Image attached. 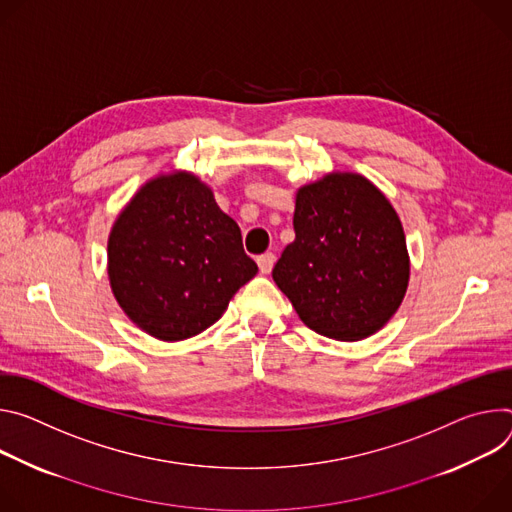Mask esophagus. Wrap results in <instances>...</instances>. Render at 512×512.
Instances as JSON below:
<instances>
[{
    "label": "esophagus",
    "instance_id": "1",
    "mask_svg": "<svg viewBox=\"0 0 512 512\" xmlns=\"http://www.w3.org/2000/svg\"><path fill=\"white\" fill-rule=\"evenodd\" d=\"M274 260H276V256H274L272 252H264V254H260V256L256 258L260 272H262V274H268V272L272 270V266H274Z\"/></svg>",
    "mask_w": 512,
    "mask_h": 512
}]
</instances>
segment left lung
<instances>
[{
	"label": "left lung",
	"instance_id": "8db88e82",
	"mask_svg": "<svg viewBox=\"0 0 512 512\" xmlns=\"http://www.w3.org/2000/svg\"><path fill=\"white\" fill-rule=\"evenodd\" d=\"M295 240L272 270L299 319L337 342H360L399 311L411 258L399 213L364 175L333 173L295 195Z\"/></svg>",
	"mask_w": 512,
	"mask_h": 512
}]
</instances>
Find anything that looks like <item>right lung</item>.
<instances>
[{
  "label": "right lung",
  "mask_w": 512,
  "mask_h": 512,
  "mask_svg": "<svg viewBox=\"0 0 512 512\" xmlns=\"http://www.w3.org/2000/svg\"><path fill=\"white\" fill-rule=\"evenodd\" d=\"M256 272L238 223L189 170L148 179L107 238L113 297L160 342H183L211 327Z\"/></svg>",
  "instance_id": "right-lung-1"
}]
</instances>
